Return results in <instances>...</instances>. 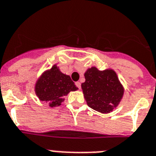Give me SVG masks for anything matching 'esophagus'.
<instances>
[{
	"mask_svg": "<svg viewBox=\"0 0 156 156\" xmlns=\"http://www.w3.org/2000/svg\"><path fill=\"white\" fill-rule=\"evenodd\" d=\"M75 85H76V86H77V87H78V88L79 89V90H80V89H81V82H75Z\"/></svg>",
	"mask_w": 156,
	"mask_h": 156,
	"instance_id": "obj_1",
	"label": "esophagus"
}]
</instances>
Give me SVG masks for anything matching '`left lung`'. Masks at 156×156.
<instances>
[{
    "instance_id": "8db88e82",
    "label": "left lung",
    "mask_w": 156,
    "mask_h": 156,
    "mask_svg": "<svg viewBox=\"0 0 156 156\" xmlns=\"http://www.w3.org/2000/svg\"><path fill=\"white\" fill-rule=\"evenodd\" d=\"M84 76L86 81L82 83V89L88 106L101 113L112 112L125 92L116 72L112 69L99 70L93 66Z\"/></svg>"
}]
</instances>
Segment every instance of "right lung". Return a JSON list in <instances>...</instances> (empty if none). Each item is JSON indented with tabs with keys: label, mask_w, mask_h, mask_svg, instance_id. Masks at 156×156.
<instances>
[{
	"label": "right lung",
	"mask_w": 156,
	"mask_h": 156,
	"mask_svg": "<svg viewBox=\"0 0 156 156\" xmlns=\"http://www.w3.org/2000/svg\"><path fill=\"white\" fill-rule=\"evenodd\" d=\"M78 89L70 76L60 71L56 64L44 71L35 85L36 96L41 101L48 102L51 108L61 105L65 100L64 97Z\"/></svg>",
	"instance_id": "add662e5"
}]
</instances>
